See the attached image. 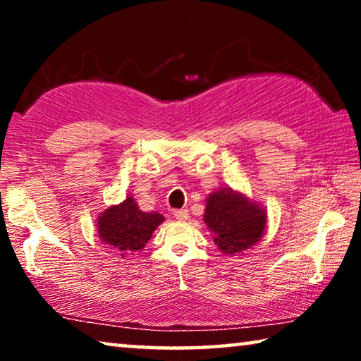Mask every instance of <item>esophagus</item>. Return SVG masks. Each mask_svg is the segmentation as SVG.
<instances>
[{
    "mask_svg": "<svg viewBox=\"0 0 361 361\" xmlns=\"http://www.w3.org/2000/svg\"><path fill=\"white\" fill-rule=\"evenodd\" d=\"M174 216H176V220H179V221H185L187 219H189V210H185V209L176 210V212H174Z\"/></svg>",
    "mask_w": 361,
    "mask_h": 361,
    "instance_id": "obj_1",
    "label": "esophagus"
}]
</instances>
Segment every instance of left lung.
Instances as JSON below:
<instances>
[{"instance_id":"left-lung-1","label":"left lung","mask_w":361,"mask_h":361,"mask_svg":"<svg viewBox=\"0 0 361 361\" xmlns=\"http://www.w3.org/2000/svg\"><path fill=\"white\" fill-rule=\"evenodd\" d=\"M204 221L221 253L235 256L258 243L266 231L268 215L263 205L228 187L207 197Z\"/></svg>"}]
</instances>
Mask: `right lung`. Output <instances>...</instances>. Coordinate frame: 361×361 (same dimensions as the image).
<instances>
[{
	"label": "right lung",
	"instance_id": "1",
	"mask_svg": "<svg viewBox=\"0 0 361 361\" xmlns=\"http://www.w3.org/2000/svg\"><path fill=\"white\" fill-rule=\"evenodd\" d=\"M164 221L159 212H142L133 195L118 205L108 207L98 215L97 233L102 243L116 250L121 256L141 251L157 226Z\"/></svg>",
	"mask_w": 361,
	"mask_h": 361
}]
</instances>
